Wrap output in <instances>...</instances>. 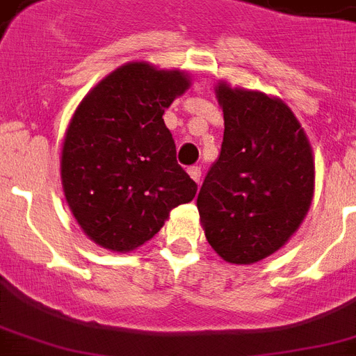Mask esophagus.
<instances>
[{
  "mask_svg": "<svg viewBox=\"0 0 356 356\" xmlns=\"http://www.w3.org/2000/svg\"><path fill=\"white\" fill-rule=\"evenodd\" d=\"M188 173H190V177L194 179L195 183H200V179H201V166H190V168H188Z\"/></svg>",
  "mask_w": 356,
  "mask_h": 356,
  "instance_id": "1",
  "label": "esophagus"
}]
</instances>
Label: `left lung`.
Returning <instances> with one entry per match:
<instances>
[{"label": "left lung", "mask_w": 356, "mask_h": 356, "mask_svg": "<svg viewBox=\"0 0 356 356\" xmlns=\"http://www.w3.org/2000/svg\"><path fill=\"white\" fill-rule=\"evenodd\" d=\"M216 92L225 131L197 211L222 259L253 264L282 248L303 222L314 161L303 129L281 99L223 83Z\"/></svg>", "instance_id": "left-lung-1"}]
</instances>
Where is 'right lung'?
<instances>
[{"instance_id": "1", "label": "right lung", "mask_w": 356, "mask_h": 356, "mask_svg": "<svg viewBox=\"0 0 356 356\" xmlns=\"http://www.w3.org/2000/svg\"><path fill=\"white\" fill-rule=\"evenodd\" d=\"M190 86L179 70L131 63L83 99L66 131L60 175L81 229L113 251L155 236L197 184L177 164L164 108Z\"/></svg>"}]
</instances>
